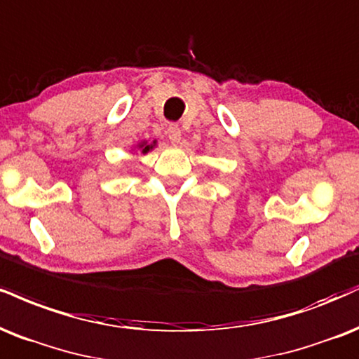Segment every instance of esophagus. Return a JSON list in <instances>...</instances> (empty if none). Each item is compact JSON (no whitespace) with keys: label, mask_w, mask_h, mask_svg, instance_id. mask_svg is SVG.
<instances>
[{"label":"esophagus","mask_w":359,"mask_h":359,"mask_svg":"<svg viewBox=\"0 0 359 359\" xmlns=\"http://www.w3.org/2000/svg\"><path fill=\"white\" fill-rule=\"evenodd\" d=\"M167 135H168V140H170L172 144H179L180 137H182L179 125H168V127H167Z\"/></svg>","instance_id":"34e87169"}]
</instances>
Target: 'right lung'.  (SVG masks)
<instances>
[{"mask_svg": "<svg viewBox=\"0 0 359 359\" xmlns=\"http://www.w3.org/2000/svg\"><path fill=\"white\" fill-rule=\"evenodd\" d=\"M155 145H157V140L150 142V144H149V142H147V140H142V142H138V144L135 145V149L140 150V152L145 155V154H149L150 150H154Z\"/></svg>", "mask_w": 359, "mask_h": 359, "instance_id": "obj_1", "label": "right lung"}]
</instances>
